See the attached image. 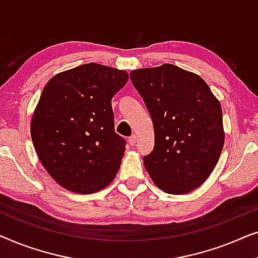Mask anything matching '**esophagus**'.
Here are the masks:
<instances>
[{
	"label": "esophagus",
	"instance_id": "esophagus-1",
	"mask_svg": "<svg viewBox=\"0 0 258 258\" xmlns=\"http://www.w3.org/2000/svg\"><path fill=\"white\" fill-rule=\"evenodd\" d=\"M136 142H137V136H136V135H133V136L129 137V143H130V146H135Z\"/></svg>",
	"mask_w": 258,
	"mask_h": 258
}]
</instances>
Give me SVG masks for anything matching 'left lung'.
<instances>
[{"label":"left lung","mask_w":258,"mask_h":258,"mask_svg":"<svg viewBox=\"0 0 258 258\" xmlns=\"http://www.w3.org/2000/svg\"><path fill=\"white\" fill-rule=\"evenodd\" d=\"M130 79L154 124V151L143 158L148 174L171 195L197 189L224 146L220 101L202 77L170 63L132 70Z\"/></svg>","instance_id":"1"}]
</instances>
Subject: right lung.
Listing matches in <instances>:
<instances>
[{
	"instance_id": "right-lung-1",
	"label": "right lung",
	"mask_w": 258,
	"mask_h": 258,
	"mask_svg": "<svg viewBox=\"0 0 258 258\" xmlns=\"http://www.w3.org/2000/svg\"><path fill=\"white\" fill-rule=\"evenodd\" d=\"M128 79L125 70L87 63L45 84L30 134L42 165L62 188L94 194L115 178L125 141L115 133L111 98Z\"/></svg>"
}]
</instances>
